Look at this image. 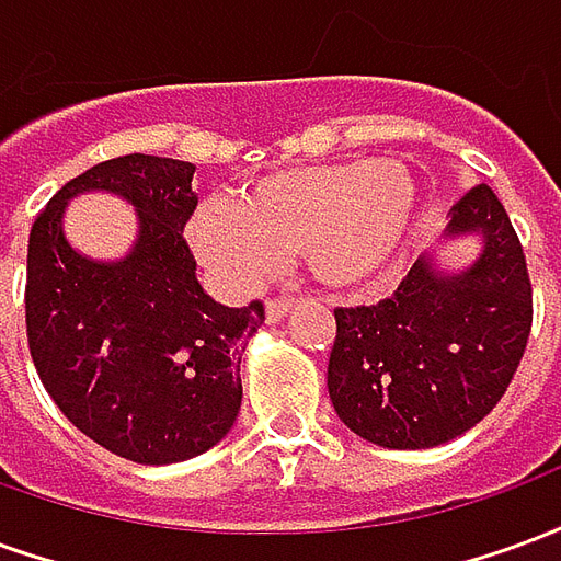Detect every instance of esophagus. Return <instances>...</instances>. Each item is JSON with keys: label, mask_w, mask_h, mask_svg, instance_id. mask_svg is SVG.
<instances>
[{"label": "esophagus", "mask_w": 561, "mask_h": 561, "mask_svg": "<svg viewBox=\"0 0 561 561\" xmlns=\"http://www.w3.org/2000/svg\"><path fill=\"white\" fill-rule=\"evenodd\" d=\"M288 309H291V300L288 297H273L264 304V318H267V324H279L282 318L288 316Z\"/></svg>", "instance_id": "esophagus-1"}]
</instances>
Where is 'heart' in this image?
<instances>
[{
    "label": "heart",
    "mask_w": 561,
    "mask_h": 561,
    "mask_svg": "<svg viewBox=\"0 0 561 561\" xmlns=\"http://www.w3.org/2000/svg\"><path fill=\"white\" fill-rule=\"evenodd\" d=\"M417 204L421 188L402 161H330L264 176L237 204H201L188 233L233 285H255L300 252L321 285L360 291L400 261Z\"/></svg>",
    "instance_id": "1"
}]
</instances>
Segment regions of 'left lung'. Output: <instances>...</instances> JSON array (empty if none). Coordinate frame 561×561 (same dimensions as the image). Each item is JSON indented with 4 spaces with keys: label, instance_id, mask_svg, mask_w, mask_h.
Returning <instances> with one entry per match:
<instances>
[{
    "label": "left lung",
    "instance_id": "obj_1",
    "mask_svg": "<svg viewBox=\"0 0 561 561\" xmlns=\"http://www.w3.org/2000/svg\"><path fill=\"white\" fill-rule=\"evenodd\" d=\"M469 236L479 255L447 268L440 249ZM333 316L328 390L354 435L423 450L469 433L502 400L531 330L526 255L493 188L459 197L393 297Z\"/></svg>",
    "mask_w": 561,
    "mask_h": 561
}]
</instances>
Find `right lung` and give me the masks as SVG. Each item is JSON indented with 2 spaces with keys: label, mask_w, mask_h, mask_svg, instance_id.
<instances>
[{
  "label": "right lung",
  "mask_w": 561,
  "mask_h": 561,
  "mask_svg": "<svg viewBox=\"0 0 561 561\" xmlns=\"http://www.w3.org/2000/svg\"><path fill=\"white\" fill-rule=\"evenodd\" d=\"M195 164L123 156L56 192L35 219L26 255L32 364L59 412L116 457L183 462L231 433L243 402L240 357L264 306L216 304L197 279L183 228ZM80 194H114L136 209L126 256L92 259L65 233Z\"/></svg>",
  "instance_id": "add662e5"
}]
</instances>
